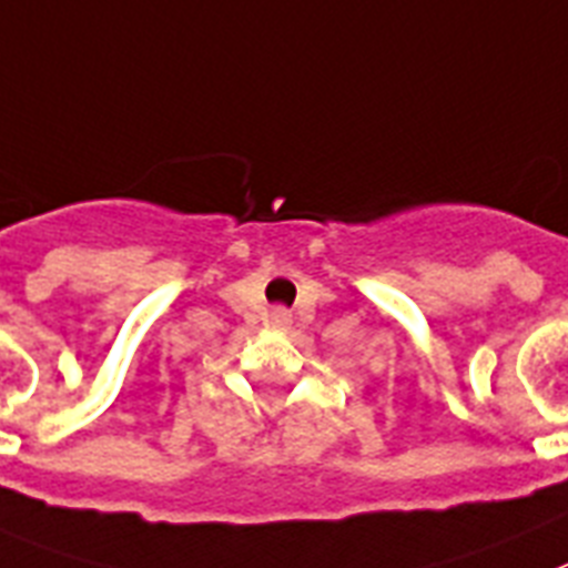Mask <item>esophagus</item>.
<instances>
[{"mask_svg":"<svg viewBox=\"0 0 568 568\" xmlns=\"http://www.w3.org/2000/svg\"><path fill=\"white\" fill-rule=\"evenodd\" d=\"M268 323H271V328H280V332H285V328L291 325V314L285 312V308H271Z\"/></svg>","mask_w":568,"mask_h":568,"instance_id":"obj_1","label":"esophagus"}]
</instances>
